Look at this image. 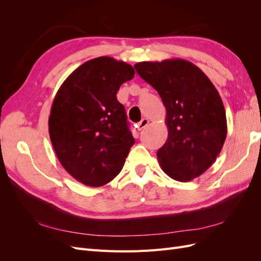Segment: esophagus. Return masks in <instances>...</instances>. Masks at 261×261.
Here are the masks:
<instances>
[{"mask_svg": "<svg viewBox=\"0 0 261 261\" xmlns=\"http://www.w3.org/2000/svg\"><path fill=\"white\" fill-rule=\"evenodd\" d=\"M148 123H149V120L148 118H143V120H141L139 123H138V125H137V129L138 130H141V129H144L146 126L148 125Z\"/></svg>", "mask_w": 261, "mask_h": 261, "instance_id": "esophagus-1", "label": "esophagus"}]
</instances>
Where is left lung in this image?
I'll return each mask as SVG.
<instances>
[{"label":"left lung","instance_id":"1","mask_svg":"<svg viewBox=\"0 0 261 261\" xmlns=\"http://www.w3.org/2000/svg\"><path fill=\"white\" fill-rule=\"evenodd\" d=\"M138 75L160 94L167 110L168 139L156 156L178 181L200 176L216 161L226 138L222 99L202 70L183 59L139 62Z\"/></svg>","mask_w":261,"mask_h":261}]
</instances>
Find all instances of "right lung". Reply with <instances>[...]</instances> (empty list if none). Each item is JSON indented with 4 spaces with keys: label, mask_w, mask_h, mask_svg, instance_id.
I'll return each mask as SVG.
<instances>
[{
    "label": "right lung",
    "mask_w": 261,
    "mask_h": 261,
    "mask_svg": "<svg viewBox=\"0 0 261 261\" xmlns=\"http://www.w3.org/2000/svg\"><path fill=\"white\" fill-rule=\"evenodd\" d=\"M134 75L127 63L100 57L76 68L55 94L49 116L53 149L63 168L87 186L117 176L135 143L116 99Z\"/></svg>",
    "instance_id": "right-lung-1"
}]
</instances>
